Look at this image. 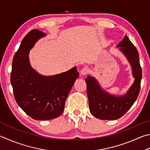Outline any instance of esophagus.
<instances>
[{
    "instance_id": "esophagus-1",
    "label": "esophagus",
    "mask_w": 150,
    "mask_h": 150,
    "mask_svg": "<svg viewBox=\"0 0 150 150\" xmlns=\"http://www.w3.org/2000/svg\"><path fill=\"white\" fill-rule=\"evenodd\" d=\"M88 71H89L88 68L87 67H85L83 68V69L81 70L80 73H81V74L82 75H85L87 74V73H88Z\"/></svg>"
}]
</instances>
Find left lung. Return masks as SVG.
Listing matches in <instances>:
<instances>
[{
	"label": "left lung",
	"instance_id": "left-lung-1",
	"mask_svg": "<svg viewBox=\"0 0 150 150\" xmlns=\"http://www.w3.org/2000/svg\"><path fill=\"white\" fill-rule=\"evenodd\" d=\"M117 47H119L129 61L134 78L127 93L115 96L104 91L95 77L88 75L85 79L90 111L95 117L102 120H115L123 116L134 104L140 90L142 68L138 50L127 35Z\"/></svg>",
	"mask_w": 150,
	"mask_h": 150
}]
</instances>
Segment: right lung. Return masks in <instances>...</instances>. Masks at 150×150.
Returning <instances> with one entry per match:
<instances>
[{"label":"right lung","instance_id":"obj_1","mask_svg":"<svg viewBox=\"0 0 150 150\" xmlns=\"http://www.w3.org/2000/svg\"><path fill=\"white\" fill-rule=\"evenodd\" d=\"M46 36L38 29L29 32L13 57L10 81L16 102L31 118L43 121L58 117L75 80L77 67L52 76L37 72L30 64L29 54L36 42Z\"/></svg>","mask_w":150,"mask_h":150}]
</instances>
